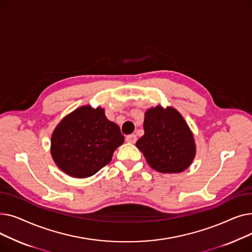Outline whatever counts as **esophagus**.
<instances>
[{"instance_id": "esophagus-1", "label": "esophagus", "mask_w": 252, "mask_h": 252, "mask_svg": "<svg viewBox=\"0 0 252 252\" xmlns=\"http://www.w3.org/2000/svg\"><path fill=\"white\" fill-rule=\"evenodd\" d=\"M126 141L127 143H136V141H137V136L134 135V134L128 135V136L126 137Z\"/></svg>"}]
</instances>
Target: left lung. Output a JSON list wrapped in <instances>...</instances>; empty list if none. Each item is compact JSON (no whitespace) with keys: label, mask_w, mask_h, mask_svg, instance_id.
<instances>
[{"label":"left lung","mask_w":252,"mask_h":252,"mask_svg":"<svg viewBox=\"0 0 252 252\" xmlns=\"http://www.w3.org/2000/svg\"><path fill=\"white\" fill-rule=\"evenodd\" d=\"M144 131L136 146L149 165L162 174H178L192 163L196 146L194 137L181 113L160 105L145 112Z\"/></svg>","instance_id":"left-lung-1"}]
</instances>
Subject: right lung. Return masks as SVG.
Returning a JSON list of instances; mask_svg holds the SVG:
<instances>
[{
  "mask_svg": "<svg viewBox=\"0 0 252 252\" xmlns=\"http://www.w3.org/2000/svg\"><path fill=\"white\" fill-rule=\"evenodd\" d=\"M124 141L118 126L106 118L103 108L86 105L66 115L56 126L51 154L65 174L84 179L108 164Z\"/></svg>",
  "mask_w": 252,
  "mask_h": 252,
  "instance_id": "1",
  "label": "right lung"
}]
</instances>
